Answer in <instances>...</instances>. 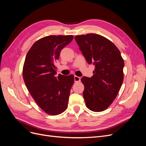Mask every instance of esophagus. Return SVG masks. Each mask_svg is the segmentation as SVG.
<instances>
[{
  "instance_id": "obj_1",
  "label": "esophagus",
  "mask_w": 146,
  "mask_h": 146,
  "mask_svg": "<svg viewBox=\"0 0 146 146\" xmlns=\"http://www.w3.org/2000/svg\"><path fill=\"white\" fill-rule=\"evenodd\" d=\"M74 81L75 82H78L80 81V77H79L78 76H75L74 77Z\"/></svg>"
}]
</instances>
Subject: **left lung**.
Instances as JSON below:
<instances>
[{"label": "left lung", "mask_w": 146, "mask_h": 146, "mask_svg": "<svg viewBox=\"0 0 146 146\" xmlns=\"http://www.w3.org/2000/svg\"><path fill=\"white\" fill-rule=\"evenodd\" d=\"M75 39L87 62L95 65L92 77L81 79L86 107L95 112L104 111L116 99L123 80L124 61L121 52L111 41L98 34L77 35Z\"/></svg>", "instance_id": "1"}]
</instances>
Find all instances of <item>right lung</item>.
<instances>
[{"label": "right lung", "instance_id": "1", "mask_svg": "<svg viewBox=\"0 0 146 146\" xmlns=\"http://www.w3.org/2000/svg\"><path fill=\"white\" fill-rule=\"evenodd\" d=\"M72 35H50L35 42L26 55L23 75L34 100L44 111L57 115L68 108L74 76H55V63L60 52L72 41Z\"/></svg>", "mask_w": 146, "mask_h": 146}]
</instances>
